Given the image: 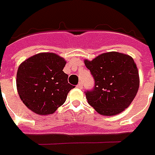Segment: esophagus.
Here are the masks:
<instances>
[{
  "instance_id": "esophagus-1",
  "label": "esophagus",
  "mask_w": 155,
  "mask_h": 155,
  "mask_svg": "<svg viewBox=\"0 0 155 155\" xmlns=\"http://www.w3.org/2000/svg\"><path fill=\"white\" fill-rule=\"evenodd\" d=\"M77 87H78V88H80V89H82V88H83V83H82V82H80V83L78 84V86Z\"/></svg>"
}]
</instances>
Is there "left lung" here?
<instances>
[{
    "label": "left lung",
    "instance_id": "1",
    "mask_svg": "<svg viewBox=\"0 0 155 155\" xmlns=\"http://www.w3.org/2000/svg\"><path fill=\"white\" fill-rule=\"evenodd\" d=\"M84 62L94 79L93 89L85 92L88 104L105 116L118 114L127 108L139 87V72L134 59L111 51Z\"/></svg>",
    "mask_w": 155,
    "mask_h": 155
}]
</instances>
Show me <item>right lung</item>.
Segmentation results:
<instances>
[{
	"instance_id": "right-lung-1",
	"label": "right lung",
	"mask_w": 155,
	"mask_h": 155,
	"mask_svg": "<svg viewBox=\"0 0 155 155\" xmlns=\"http://www.w3.org/2000/svg\"><path fill=\"white\" fill-rule=\"evenodd\" d=\"M65 60L55 53L34 55L19 66L16 87L20 98L30 110L40 115L53 114L65 103L74 86L63 72Z\"/></svg>"
}]
</instances>
